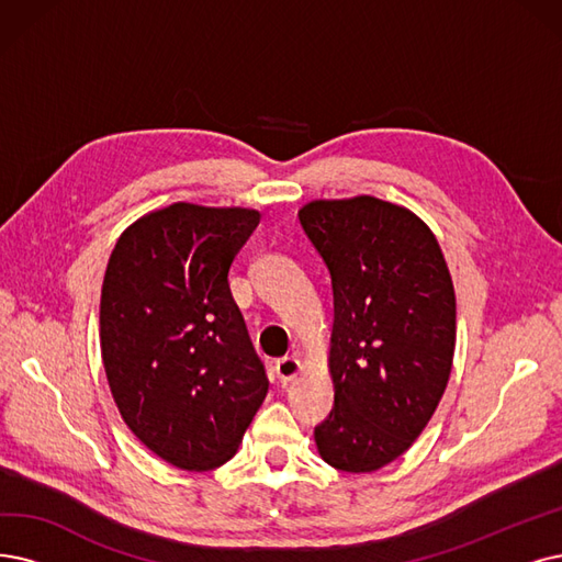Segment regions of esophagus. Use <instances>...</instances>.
<instances>
[{"label":"esophagus","mask_w":562,"mask_h":562,"mask_svg":"<svg viewBox=\"0 0 562 562\" xmlns=\"http://www.w3.org/2000/svg\"><path fill=\"white\" fill-rule=\"evenodd\" d=\"M274 369H277V375L283 380V383H288V380H293V378H297V375H300V371H302V362H300L297 357H293V355H285V357L277 359Z\"/></svg>","instance_id":"1"}]
</instances>
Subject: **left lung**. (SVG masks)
<instances>
[{"label":"left lung","mask_w":562,"mask_h":562,"mask_svg":"<svg viewBox=\"0 0 562 562\" xmlns=\"http://www.w3.org/2000/svg\"><path fill=\"white\" fill-rule=\"evenodd\" d=\"M300 223L334 293V408L313 438L331 468L373 473L417 440L450 380V269L417 214L373 195L313 200Z\"/></svg>","instance_id":"1"}]
</instances>
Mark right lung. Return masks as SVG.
<instances>
[{"mask_svg":"<svg viewBox=\"0 0 562 562\" xmlns=\"http://www.w3.org/2000/svg\"><path fill=\"white\" fill-rule=\"evenodd\" d=\"M260 212L175 203L138 218L110 254L101 357L122 419L182 470L233 459L269 380L228 272Z\"/></svg>","mask_w":562,"mask_h":562,"instance_id":"right-lung-1","label":"right lung"}]
</instances>
